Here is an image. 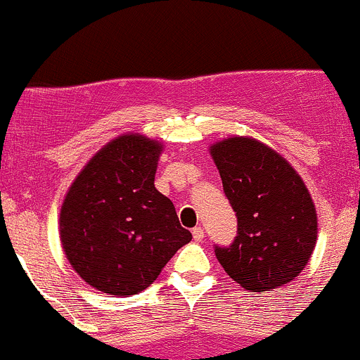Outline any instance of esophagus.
I'll list each match as a JSON object with an SVG mask.
<instances>
[{"mask_svg":"<svg viewBox=\"0 0 360 360\" xmlns=\"http://www.w3.org/2000/svg\"><path fill=\"white\" fill-rule=\"evenodd\" d=\"M192 238H194L195 241H201L202 238H205V231H202L201 227H194V229H192Z\"/></svg>","mask_w":360,"mask_h":360,"instance_id":"obj_1","label":"esophagus"}]
</instances>
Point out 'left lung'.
Instances as JSON below:
<instances>
[{"instance_id": "1", "label": "left lung", "mask_w": 360, "mask_h": 360, "mask_svg": "<svg viewBox=\"0 0 360 360\" xmlns=\"http://www.w3.org/2000/svg\"><path fill=\"white\" fill-rule=\"evenodd\" d=\"M210 155L238 217V236L215 255L243 289L264 294L296 278L316 243V210L301 175L252 136L215 141Z\"/></svg>"}]
</instances>
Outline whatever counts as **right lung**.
Masks as SVG:
<instances>
[{
	"label": "right lung",
	"mask_w": 360,
	"mask_h": 360,
	"mask_svg": "<svg viewBox=\"0 0 360 360\" xmlns=\"http://www.w3.org/2000/svg\"><path fill=\"white\" fill-rule=\"evenodd\" d=\"M162 150L161 141L145 134H120L89 159L64 195L63 252L78 276L103 294L145 290L192 240L154 185Z\"/></svg>",
	"instance_id": "obj_1"
}]
</instances>
